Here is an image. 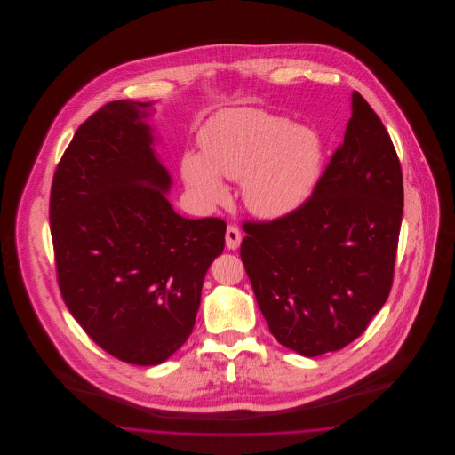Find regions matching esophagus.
Wrapping results in <instances>:
<instances>
[{
    "label": "esophagus",
    "mask_w": 455,
    "mask_h": 455,
    "mask_svg": "<svg viewBox=\"0 0 455 455\" xmlns=\"http://www.w3.org/2000/svg\"><path fill=\"white\" fill-rule=\"evenodd\" d=\"M225 240H227V247L228 249H232V251L237 249L238 245H240V240H242V235H240L237 227L228 225L227 234H225Z\"/></svg>",
    "instance_id": "34e87169"
}]
</instances>
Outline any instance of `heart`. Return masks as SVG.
Instances as JSON below:
<instances>
[{
	"label": "heart",
	"instance_id": "b5f03b06",
	"mask_svg": "<svg viewBox=\"0 0 455 455\" xmlns=\"http://www.w3.org/2000/svg\"><path fill=\"white\" fill-rule=\"evenodd\" d=\"M203 153H184L180 172L208 201H221L220 175L242 182L245 206L260 218L286 217L314 193L323 171L321 136L286 117L240 108L215 116L201 131Z\"/></svg>",
	"mask_w": 455,
	"mask_h": 455
}]
</instances>
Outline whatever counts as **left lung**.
<instances>
[{"label":"left lung","instance_id":"left-lung-1","mask_svg":"<svg viewBox=\"0 0 455 455\" xmlns=\"http://www.w3.org/2000/svg\"><path fill=\"white\" fill-rule=\"evenodd\" d=\"M403 204L389 132L353 92L345 141L312 196L286 217L242 225L240 259L283 347L312 358L363 334L389 297Z\"/></svg>","mask_w":455,"mask_h":455}]
</instances>
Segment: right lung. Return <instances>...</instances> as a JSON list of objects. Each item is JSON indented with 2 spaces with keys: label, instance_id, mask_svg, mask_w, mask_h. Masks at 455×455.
I'll list each match as a JSON object with an SVG mask.
<instances>
[{
  "label": "right lung",
  "instance_id": "obj_1",
  "mask_svg": "<svg viewBox=\"0 0 455 455\" xmlns=\"http://www.w3.org/2000/svg\"><path fill=\"white\" fill-rule=\"evenodd\" d=\"M150 102L114 100L76 130L49 201L68 310L108 355L158 365L193 332L204 275L223 252L221 218L189 220L167 199Z\"/></svg>",
  "mask_w": 455,
  "mask_h": 455
}]
</instances>
